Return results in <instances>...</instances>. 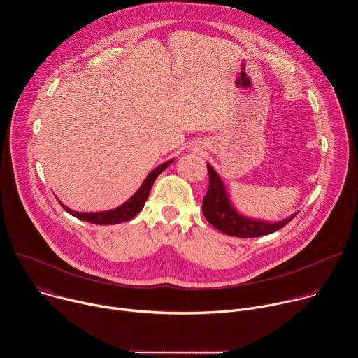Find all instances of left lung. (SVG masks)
<instances>
[{
	"label": "left lung",
	"mask_w": 358,
	"mask_h": 358,
	"mask_svg": "<svg viewBox=\"0 0 358 358\" xmlns=\"http://www.w3.org/2000/svg\"><path fill=\"white\" fill-rule=\"evenodd\" d=\"M207 167L210 174V187L207 195L202 199V214L218 231L231 236L257 238L276 232L297 215V213H294L282 221L272 222L241 214L229 199L225 184L220 174L211 164L207 163Z\"/></svg>",
	"instance_id": "left-lung-1"
}]
</instances>
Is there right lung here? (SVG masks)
<instances>
[{"instance_id": "1", "label": "right lung", "mask_w": 358, "mask_h": 358, "mask_svg": "<svg viewBox=\"0 0 358 358\" xmlns=\"http://www.w3.org/2000/svg\"><path fill=\"white\" fill-rule=\"evenodd\" d=\"M173 162L174 160H169V162L160 164L159 167H156L151 173H148V176L145 177V180L143 181L140 188L127 201H124L122 206H119V207H116L113 210L100 211V213H78V211H73V210L68 208L65 203H62L61 201H59V203L64 207V210L66 213H69L71 215H73V217H76V218H79L82 221L90 222V224H96V225H112V224H122V222L130 221L131 218H134L143 210L144 203H145V201L148 198L150 189H151L152 184H155L156 178Z\"/></svg>"}]
</instances>
